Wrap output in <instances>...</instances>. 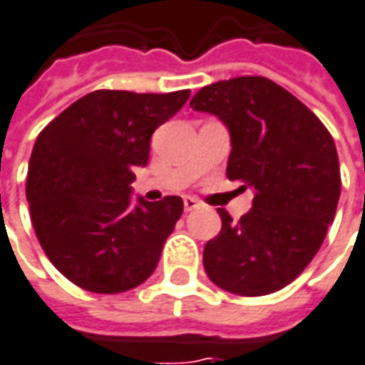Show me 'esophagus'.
<instances>
[{"mask_svg":"<svg viewBox=\"0 0 365 365\" xmlns=\"http://www.w3.org/2000/svg\"><path fill=\"white\" fill-rule=\"evenodd\" d=\"M200 207L198 198L195 197H185V210H195V208Z\"/></svg>","mask_w":365,"mask_h":365,"instance_id":"1","label":"esophagus"}]
</instances>
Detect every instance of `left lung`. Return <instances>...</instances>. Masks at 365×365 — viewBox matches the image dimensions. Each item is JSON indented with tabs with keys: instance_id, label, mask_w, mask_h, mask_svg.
<instances>
[{
	"instance_id": "8db88e82",
	"label": "left lung",
	"mask_w": 365,
	"mask_h": 365,
	"mask_svg": "<svg viewBox=\"0 0 365 365\" xmlns=\"http://www.w3.org/2000/svg\"><path fill=\"white\" fill-rule=\"evenodd\" d=\"M190 107L228 127L226 177L256 190L240 220L218 208L222 228L202 255L208 278L238 296L276 292L312 262L334 222L341 178L330 130L292 93L258 75L207 85Z\"/></svg>"
}]
</instances>
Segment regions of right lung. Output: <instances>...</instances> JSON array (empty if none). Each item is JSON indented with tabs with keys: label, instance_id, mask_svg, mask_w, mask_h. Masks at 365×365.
<instances>
[{
	"label": "right lung",
	"instance_id": "add662e5",
	"mask_svg": "<svg viewBox=\"0 0 365 365\" xmlns=\"http://www.w3.org/2000/svg\"><path fill=\"white\" fill-rule=\"evenodd\" d=\"M188 95L99 89L35 140L25 185L31 225L53 266L83 290L127 292L155 272L182 198H139L133 208V170L147 167L150 135Z\"/></svg>",
	"mask_w": 365,
	"mask_h": 365
}]
</instances>
